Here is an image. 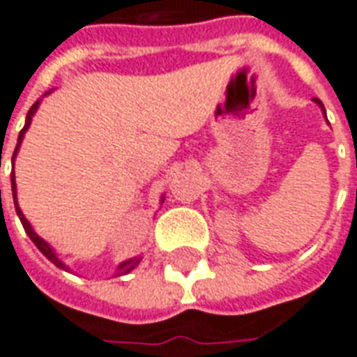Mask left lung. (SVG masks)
Masks as SVG:
<instances>
[{
  "label": "left lung",
  "mask_w": 357,
  "mask_h": 357,
  "mask_svg": "<svg viewBox=\"0 0 357 357\" xmlns=\"http://www.w3.org/2000/svg\"><path fill=\"white\" fill-rule=\"evenodd\" d=\"M315 102H317V104H319V106H321V108H323V112H325V106H323V102H321V100H319V98H315Z\"/></svg>",
  "instance_id": "obj_1"
}]
</instances>
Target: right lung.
Returning <instances> with one entry per match:
<instances>
[{
    "label": "right lung",
    "instance_id": "obj_1",
    "mask_svg": "<svg viewBox=\"0 0 357 357\" xmlns=\"http://www.w3.org/2000/svg\"><path fill=\"white\" fill-rule=\"evenodd\" d=\"M38 104H40V100L34 102V104H32V108L29 109V114H26V123H24V127H22V129H21V133H19V141H17V149H15L13 158H15V156H17V151H19V146H21V143H22V137H24V131H26V129H29V126H31V119H32V116H34V112H36V108H38ZM11 189H13L15 211H17V214H19L22 228H24V231L29 234V238H31L32 241H34V245H36V248H38L40 251L44 253V255L48 257V259H50V261H52V263H54V265L59 266V268H66V265H63V263H61V261H59V259H57V257H56V253H54V249L50 248L48 243H46L44 239L40 238L36 231L32 230V226H31V224H29V220H26V218H24V214L21 213V208H19V204H17V187H15V176H13V174H11ZM139 261H141L139 257H135V259H129V261H123V263H121V265L118 266V276H119V274L131 273V271H133V268H135V266L139 265Z\"/></svg>",
    "mask_w": 357,
    "mask_h": 357
}]
</instances>
